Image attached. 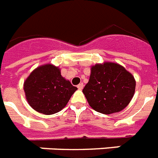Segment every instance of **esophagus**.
Wrapping results in <instances>:
<instances>
[{
    "mask_svg": "<svg viewBox=\"0 0 158 158\" xmlns=\"http://www.w3.org/2000/svg\"><path fill=\"white\" fill-rule=\"evenodd\" d=\"M83 87H84V85H83V83H80L79 85H77V88L79 89H82Z\"/></svg>",
    "mask_w": 158,
    "mask_h": 158,
    "instance_id": "esophagus-1",
    "label": "esophagus"
}]
</instances>
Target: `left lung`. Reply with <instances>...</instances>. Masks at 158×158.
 Listing matches in <instances>:
<instances>
[{"label":"left lung","instance_id":"obj_1","mask_svg":"<svg viewBox=\"0 0 158 158\" xmlns=\"http://www.w3.org/2000/svg\"><path fill=\"white\" fill-rule=\"evenodd\" d=\"M135 80L120 64L106 62L91 67L89 81L82 92L89 106L103 114L123 110L132 99Z\"/></svg>","mask_w":158,"mask_h":158}]
</instances>
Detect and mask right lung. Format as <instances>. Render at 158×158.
Listing matches in <instances>:
<instances>
[{
  "label": "right lung",
  "instance_id": "obj_1",
  "mask_svg": "<svg viewBox=\"0 0 158 158\" xmlns=\"http://www.w3.org/2000/svg\"><path fill=\"white\" fill-rule=\"evenodd\" d=\"M29 105L38 113L51 115L66 106L77 88L61 76L58 67L45 64L31 72L23 84Z\"/></svg>",
  "mask_w": 158,
  "mask_h": 158
}]
</instances>
